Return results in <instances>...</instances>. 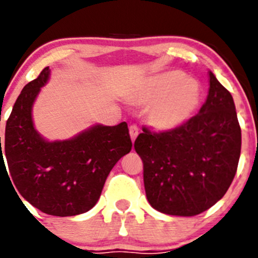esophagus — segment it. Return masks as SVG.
<instances>
[{
    "label": "esophagus",
    "instance_id": "esophagus-1",
    "mask_svg": "<svg viewBox=\"0 0 258 258\" xmlns=\"http://www.w3.org/2000/svg\"><path fill=\"white\" fill-rule=\"evenodd\" d=\"M129 133H130V138H132V140L134 142V140L137 139L138 134H139V129H138L137 125H132L129 128Z\"/></svg>",
    "mask_w": 258,
    "mask_h": 258
}]
</instances>
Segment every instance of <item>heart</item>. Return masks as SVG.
I'll use <instances>...</instances> for the list:
<instances>
[{
    "label": "heart",
    "instance_id": "obj_1",
    "mask_svg": "<svg viewBox=\"0 0 258 258\" xmlns=\"http://www.w3.org/2000/svg\"><path fill=\"white\" fill-rule=\"evenodd\" d=\"M201 99L200 83L179 70L149 76L134 93L135 103L148 105V123L159 132L184 125L198 110Z\"/></svg>",
    "mask_w": 258,
    "mask_h": 258
}]
</instances>
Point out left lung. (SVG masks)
Returning <instances> with one entry per match:
<instances>
[{
	"mask_svg": "<svg viewBox=\"0 0 258 258\" xmlns=\"http://www.w3.org/2000/svg\"><path fill=\"white\" fill-rule=\"evenodd\" d=\"M208 75V95L197 115L170 132L143 128L135 139L148 202L165 215L205 212L226 195L236 174L241 154L236 106L215 74Z\"/></svg>",
	"mask_w": 258,
	"mask_h": 258,
	"instance_id": "8db88e82",
	"label": "left lung"
}]
</instances>
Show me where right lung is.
<instances>
[{
  "mask_svg": "<svg viewBox=\"0 0 258 258\" xmlns=\"http://www.w3.org/2000/svg\"><path fill=\"white\" fill-rule=\"evenodd\" d=\"M48 79L47 66L22 89L6 123L4 147L0 137V164L5 155L19 193L41 212L81 215L96 205L110 170L132 150L128 124H95L70 139H45L35 128L32 106Z\"/></svg>",
  "mask_w": 258,
  "mask_h": 258,
  "instance_id": "add662e5",
  "label": "right lung"
}]
</instances>
